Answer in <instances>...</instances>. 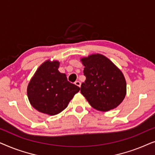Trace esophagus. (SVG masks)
Returning a JSON list of instances; mask_svg holds the SVG:
<instances>
[{"label":"esophagus","instance_id":"esophagus-1","mask_svg":"<svg viewBox=\"0 0 155 155\" xmlns=\"http://www.w3.org/2000/svg\"><path fill=\"white\" fill-rule=\"evenodd\" d=\"M75 84L78 87H80V85H81V83H80V82L78 81V80H77V81L75 82Z\"/></svg>","mask_w":155,"mask_h":155}]
</instances>
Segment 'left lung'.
Returning <instances> with one entry per match:
<instances>
[{
    "mask_svg": "<svg viewBox=\"0 0 155 155\" xmlns=\"http://www.w3.org/2000/svg\"><path fill=\"white\" fill-rule=\"evenodd\" d=\"M81 61L86 80L80 92L89 104L101 111L117 107L126 94V82L122 72L101 54L90 55Z\"/></svg>",
    "mask_w": 155,
    "mask_h": 155,
    "instance_id": "left-lung-1",
    "label": "left lung"
}]
</instances>
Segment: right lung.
<instances>
[{
  "instance_id": "1",
  "label": "right lung",
  "mask_w": 155,
  "mask_h": 155,
  "mask_svg": "<svg viewBox=\"0 0 155 155\" xmlns=\"http://www.w3.org/2000/svg\"><path fill=\"white\" fill-rule=\"evenodd\" d=\"M60 63L46 61L40 65L27 86V97L32 107L41 113L54 116L68 107L80 88L68 81L58 71Z\"/></svg>"
}]
</instances>
